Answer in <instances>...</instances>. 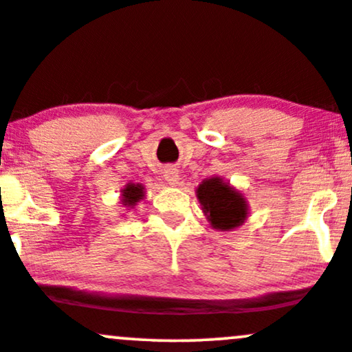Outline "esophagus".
<instances>
[{
  "label": "esophagus",
  "instance_id": "34e87169",
  "mask_svg": "<svg viewBox=\"0 0 352 352\" xmlns=\"http://www.w3.org/2000/svg\"><path fill=\"white\" fill-rule=\"evenodd\" d=\"M164 179L168 181V184L176 186L177 181H179V173L175 168H166L164 169Z\"/></svg>",
  "mask_w": 352,
  "mask_h": 352
}]
</instances>
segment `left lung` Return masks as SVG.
<instances>
[{
  "label": "left lung",
  "mask_w": 352,
  "mask_h": 352,
  "mask_svg": "<svg viewBox=\"0 0 352 352\" xmlns=\"http://www.w3.org/2000/svg\"><path fill=\"white\" fill-rule=\"evenodd\" d=\"M202 212L217 230H232L242 226L249 216V206L245 197L234 189L222 177L204 179L196 189Z\"/></svg>",
  "instance_id": "left-lung-1"
}]
</instances>
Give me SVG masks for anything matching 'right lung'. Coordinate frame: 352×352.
I'll return each instance as SVG.
<instances>
[{"label":"right lung","mask_w":352,"mask_h":352,"mask_svg":"<svg viewBox=\"0 0 352 352\" xmlns=\"http://www.w3.org/2000/svg\"><path fill=\"white\" fill-rule=\"evenodd\" d=\"M144 197V188L143 184H135V183H128L122 191V204L125 208L133 209L140 201Z\"/></svg>","instance_id":"add662e5"}]
</instances>
